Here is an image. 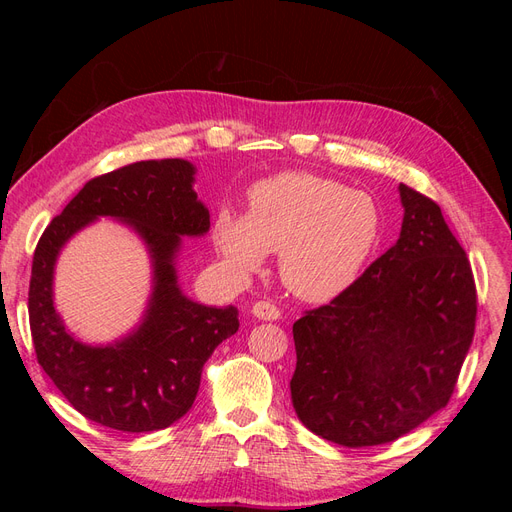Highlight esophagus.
Masks as SVG:
<instances>
[{
	"mask_svg": "<svg viewBox=\"0 0 512 512\" xmlns=\"http://www.w3.org/2000/svg\"><path fill=\"white\" fill-rule=\"evenodd\" d=\"M252 314H254L258 320H277V318L282 316L280 307H277V305L271 303V301H258V303H254Z\"/></svg>",
	"mask_w": 512,
	"mask_h": 512,
	"instance_id": "1",
	"label": "esophagus"
}]
</instances>
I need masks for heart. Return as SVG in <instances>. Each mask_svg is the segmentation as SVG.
Wrapping results in <instances>:
<instances>
[{
	"instance_id": "heart-1",
	"label": "heart",
	"mask_w": 512,
	"mask_h": 512,
	"mask_svg": "<svg viewBox=\"0 0 512 512\" xmlns=\"http://www.w3.org/2000/svg\"><path fill=\"white\" fill-rule=\"evenodd\" d=\"M380 232L369 194L312 173H282L247 190L245 215L220 209L211 237L230 271L254 273L280 252L284 284L301 299L329 301L359 277Z\"/></svg>"
}]
</instances>
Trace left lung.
Instances as JSON below:
<instances>
[{"label":"left lung","instance_id":"8db88e82","mask_svg":"<svg viewBox=\"0 0 512 512\" xmlns=\"http://www.w3.org/2000/svg\"><path fill=\"white\" fill-rule=\"evenodd\" d=\"M404 224L389 252L292 324V406L342 446L393 442L444 408L476 327L470 260L436 200L399 183Z\"/></svg>","mask_w":512,"mask_h":512}]
</instances>
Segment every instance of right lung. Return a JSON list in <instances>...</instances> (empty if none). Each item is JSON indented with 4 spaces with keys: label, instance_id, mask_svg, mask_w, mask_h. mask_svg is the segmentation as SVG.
Wrapping results in <instances>:
<instances>
[{
    "label": "right lung",
    "instance_id": "right-lung-1",
    "mask_svg": "<svg viewBox=\"0 0 512 512\" xmlns=\"http://www.w3.org/2000/svg\"><path fill=\"white\" fill-rule=\"evenodd\" d=\"M185 160H145L89 179L36 245L29 280V329L36 359L74 410L117 431H158L194 404L203 365L239 329V312L183 297L175 254L183 235H205L209 211L192 190ZM100 214L132 223L154 258V297L144 324L115 347H85L52 307L54 258L76 229Z\"/></svg>",
    "mask_w": 512,
    "mask_h": 512
}]
</instances>
